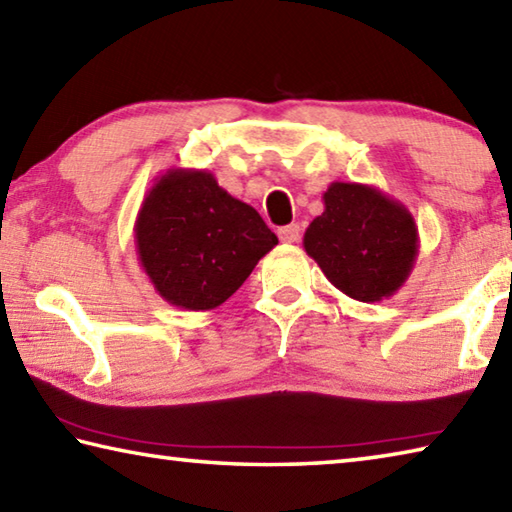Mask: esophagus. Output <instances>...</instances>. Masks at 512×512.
Wrapping results in <instances>:
<instances>
[{
  "label": "esophagus",
  "instance_id": "obj_1",
  "mask_svg": "<svg viewBox=\"0 0 512 512\" xmlns=\"http://www.w3.org/2000/svg\"><path fill=\"white\" fill-rule=\"evenodd\" d=\"M277 237H280V241H284V244H295V241L300 239V226H297V224L284 226V228L277 230Z\"/></svg>",
  "mask_w": 512,
  "mask_h": 512
}]
</instances>
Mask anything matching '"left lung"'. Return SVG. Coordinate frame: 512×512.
<instances>
[{
	"instance_id": "1",
	"label": "left lung",
	"mask_w": 512,
	"mask_h": 512,
	"mask_svg": "<svg viewBox=\"0 0 512 512\" xmlns=\"http://www.w3.org/2000/svg\"><path fill=\"white\" fill-rule=\"evenodd\" d=\"M324 212L304 232V250L327 280L358 302L401 288L418 257V228L401 201L374 185L333 181Z\"/></svg>"
}]
</instances>
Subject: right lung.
<instances>
[{
  "label": "right lung",
  "mask_w": 512,
  "mask_h": 512,
  "mask_svg": "<svg viewBox=\"0 0 512 512\" xmlns=\"http://www.w3.org/2000/svg\"><path fill=\"white\" fill-rule=\"evenodd\" d=\"M136 253L154 291L188 311L224 304L277 246L259 212L221 188L208 170L170 167L138 210Z\"/></svg>",
  "instance_id": "1"
}]
</instances>
